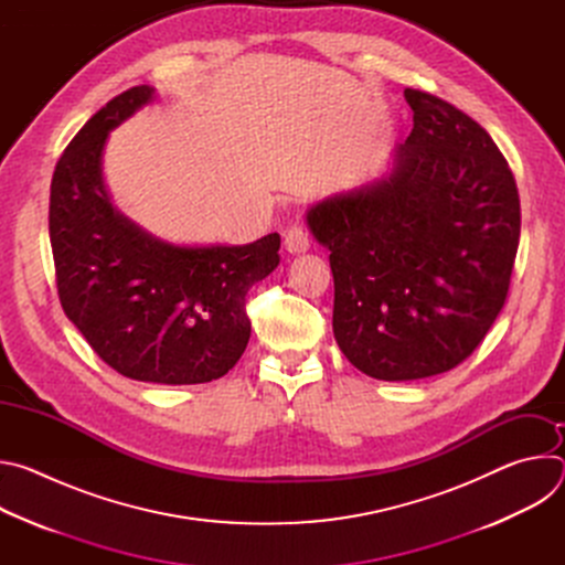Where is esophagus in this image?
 <instances>
[{
	"label": "esophagus",
	"instance_id": "1",
	"mask_svg": "<svg viewBox=\"0 0 565 565\" xmlns=\"http://www.w3.org/2000/svg\"><path fill=\"white\" fill-rule=\"evenodd\" d=\"M284 246L288 253L292 255H299V253H306L310 248V236L306 232V227L301 225H290L286 232H284Z\"/></svg>",
	"mask_w": 565,
	"mask_h": 565
}]
</instances>
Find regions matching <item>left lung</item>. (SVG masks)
<instances>
[{
	"mask_svg": "<svg viewBox=\"0 0 565 565\" xmlns=\"http://www.w3.org/2000/svg\"><path fill=\"white\" fill-rule=\"evenodd\" d=\"M414 129L384 177L315 203L331 250L333 333L362 373L405 382L467 360L499 317L521 236L514 174L454 105L405 89Z\"/></svg>",
	"mask_w": 565,
	"mask_h": 565,
	"instance_id": "obj_1",
	"label": "left lung"
}]
</instances>
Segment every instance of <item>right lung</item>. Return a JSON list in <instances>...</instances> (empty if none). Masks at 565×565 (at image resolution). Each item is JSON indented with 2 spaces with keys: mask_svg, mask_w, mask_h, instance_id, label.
Instances as JSON below:
<instances>
[{
  "mask_svg": "<svg viewBox=\"0 0 565 565\" xmlns=\"http://www.w3.org/2000/svg\"><path fill=\"white\" fill-rule=\"evenodd\" d=\"M153 89L131 87L96 111L60 156L49 236L60 303L114 371L153 384L225 375L250 340L246 295L279 266L277 232L248 246H174L122 216L103 181L114 127Z\"/></svg>",
  "mask_w": 565,
  "mask_h": 565,
  "instance_id": "obj_1",
  "label": "right lung"
}]
</instances>
